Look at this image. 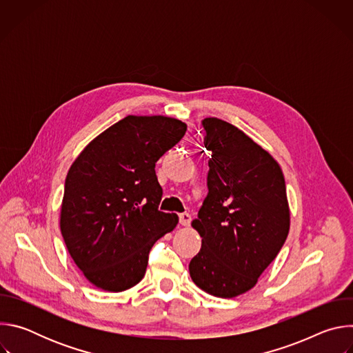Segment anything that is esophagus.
<instances>
[{
	"label": "esophagus",
	"mask_w": 353,
	"mask_h": 353,
	"mask_svg": "<svg viewBox=\"0 0 353 353\" xmlns=\"http://www.w3.org/2000/svg\"><path fill=\"white\" fill-rule=\"evenodd\" d=\"M179 221H180L181 226H188L190 222H191V216L188 214H180L179 215Z\"/></svg>",
	"instance_id": "1"
}]
</instances>
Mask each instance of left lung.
I'll return each instance as SVG.
<instances>
[{
  "instance_id": "obj_1",
  "label": "left lung",
  "mask_w": 353,
  "mask_h": 353,
  "mask_svg": "<svg viewBox=\"0 0 353 353\" xmlns=\"http://www.w3.org/2000/svg\"><path fill=\"white\" fill-rule=\"evenodd\" d=\"M203 128L208 195L191 222L203 240L188 270L199 289L232 299L256 286L288 237L286 185L278 162L241 130L215 117Z\"/></svg>"
}]
</instances>
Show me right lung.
I'll use <instances>...</instances> for the list:
<instances>
[{
	"instance_id": "right-lung-1",
	"label": "right lung",
	"mask_w": 353,
	"mask_h": 353,
	"mask_svg": "<svg viewBox=\"0 0 353 353\" xmlns=\"http://www.w3.org/2000/svg\"><path fill=\"white\" fill-rule=\"evenodd\" d=\"M165 116H127L92 139L71 165L60 212L68 253L96 288L123 292L145 275L148 254L179 218L158 210L155 165L185 134Z\"/></svg>"
}]
</instances>
